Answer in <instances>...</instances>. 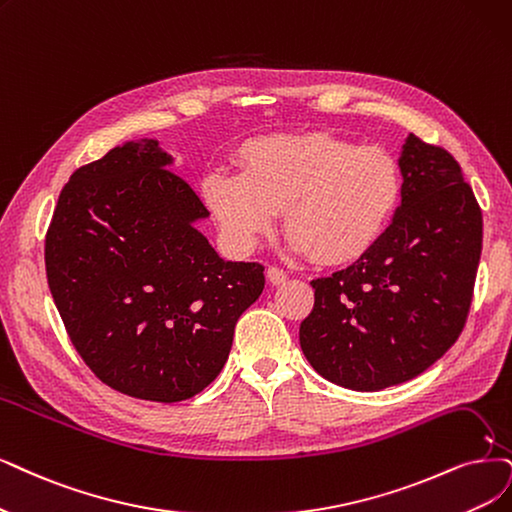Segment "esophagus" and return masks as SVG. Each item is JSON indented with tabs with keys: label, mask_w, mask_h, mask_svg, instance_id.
<instances>
[{
	"label": "esophagus",
	"mask_w": 512,
	"mask_h": 512,
	"mask_svg": "<svg viewBox=\"0 0 512 512\" xmlns=\"http://www.w3.org/2000/svg\"><path fill=\"white\" fill-rule=\"evenodd\" d=\"M266 276H268V280L272 282V285H282V282L287 280V272L276 268V266H270V268L266 270Z\"/></svg>",
	"instance_id": "esophagus-1"
}]
</instances>
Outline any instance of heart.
I'll return each mask as SVG.
<instances>
[{
	"mask_svg": "<svg viewBox=\"0 0 512 512\" xmlns=\"http://www.w3.org/2000/svg\"><path fill=\"white\" fill-rule=\"evenodd\" d=\"M240 175L206 177L202 192L227 244L249 253L272 232L274 213L293 249L318 266L365 255L390 225L403 194L388 149L331 132L270 135L238 149Z\"/></svg>",
	"mask_w": 512,
	"mask_h": 512,
	"instance_id": "b5f03b06",
	"label": "heart"
}]
</instances>
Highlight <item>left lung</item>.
<instances>
[{"mask_svg":"<svg viewBox=\"0 0 512 512\" xmlns=\"http://www.w3.org/2000/svg\"><path fill=\"white\" fill-rule=\"evenodd\" d=\"M401 206L352 266L316 278L299 327L310 365L350 390H382L426 371L456 344L475 289L481 206L447 149L409 135Z\"/></svg>","mask_w":512,"mask_h":512,"instance_id":"1","label":"left lung"}]
</instances>
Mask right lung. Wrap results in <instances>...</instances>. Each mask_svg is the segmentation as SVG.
Returning <instances> with one entry per match:
<instances>
[{"instance_id":"obj_1","label":"right lung","mask_w":512,"mask_h":512,"mask_svg":"<svg viewBox=\"0 0 512 512\" xmlns=\"http://www.w3.org/2000/svg\"><path fill=\"white\" fill-rule=\"evenodd\" d=\"M158 141L126 143L65 183L46 234V276L73 348L103 384L177 403L211 384L261 263L223 261L194 221L208 215Z\"/></svg>"}]
</instances>
